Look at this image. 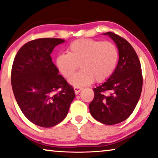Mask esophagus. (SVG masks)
<instances>
[{"instance_id":"34e87169","label":"esophagus","mask_w":158,"mask_h":158,"mask_svg":"<svg viewBox=\"0 0 158 158\" xmlns=\"http://www.w3.org/2000/svg\"><path fill=\"white\" fill-rule=\"evenodd\" d=\"M74 91H75V94H78L79 93V92L81 91V90H82V88H79V87H74Z\"/></svg>"}]
</instances>
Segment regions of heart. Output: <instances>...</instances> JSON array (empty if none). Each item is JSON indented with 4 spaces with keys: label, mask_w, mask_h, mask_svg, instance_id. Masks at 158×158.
<instances>
[{
    "label": "heart",
    "mask_w": 158,
    "mask_h": 158,
    "mask_svg": "<svg viewBox=\"0 0 158 158\" xmlns=\"http://www.w3.org/2000/svg\"><path fill=\"white\" fill-rule=\"evenodd\" d=\"M118 58V50L113 43L83 39L69 45L68 53L58 56L56 64L65 78L70 77L80 65L81 70L70 77L69 83L82 87L94 79L97 82L107 80L113 73Z\"/></svg>",
    "instance_id": "b5f03b06"
}]
</instances>
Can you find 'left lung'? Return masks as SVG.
<instances>
[{
    "instance_id": "obj_1",
    "label": "left lung",
    "mask_w": 158,
    "mask_h": 158,
    "mask_svg": "<svg viewBox=\"0 0 158 158\" xmlns=\"http://www.w3.org/2000/svg\"><path fill=\"white\" fill-rule=\"evenodd\" d=\"M103 35L109 36L117 45L119 61L112 75L94 88L89 109L97 121L114 125L126 120L135 110L142 91V70L138 56L126 39L111 32Z\"/></svg>"
}]
</instances>
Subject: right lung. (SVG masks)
<instances>
[{
  "label": "right lung",
  "mask_w": 158,
  "mask_h": 158,
  "mask_svg": "<svg viewBox=\"0 0 158 158\" xmlns=\"http://www.w3.org/2000/svg\"><path fill=\"white\" fill-rule=\"evenodd\" d=\"M60 39L44 38L29 41L16 54L11 83L19 108L30 122L50 128L68 115L75 92L52 63L50 54Z\"/></svg>",
  "instance_id": "obj_1"
}]
</instances>
